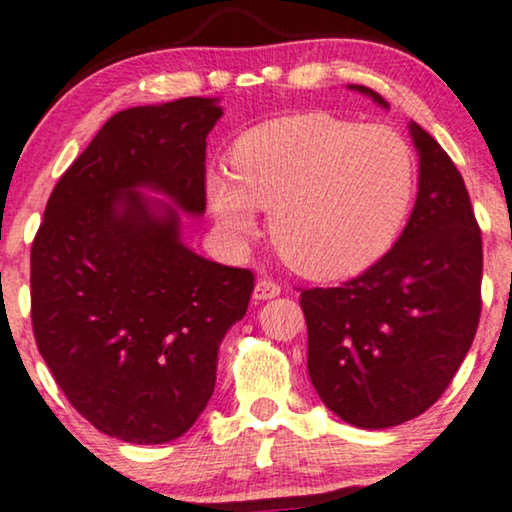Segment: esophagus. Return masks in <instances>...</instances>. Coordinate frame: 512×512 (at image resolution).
<instances>
[{"mask_svg":"<svg viewBox=\"0 0 512 512\" xmlns=\"http://www.w3.org/2000/svg\"><path fill=\"white\" fill-rule=\"evenodd\" d=\"M281 295V285L271 281V278H262V281H257L255 290H252V299L255 302H264V299H274Z\"/></svg>","mask_w":512,"mask_h":512,"instance_id":"obj_1","label":"esophagus"}]
</instances>
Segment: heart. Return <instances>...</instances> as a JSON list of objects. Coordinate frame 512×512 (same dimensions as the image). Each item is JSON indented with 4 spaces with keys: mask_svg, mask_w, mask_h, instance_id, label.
<instances>
[{
    "mask_svg": "<svg viewBox=\"0 0 512 512\" xmlns=\"http://www.w3.org/2000/svg\"><path fill=\"white\" fill-rule=\"evenodd\" d=\"M231 177L206 175V201L231 236H250L255 210L292 269L337 281L379 262L412 210L417 168L393 128L360 126L325 112L292 114L243 133Z\"/></svg>",
    "mask_w": 512,
    "mask_h": 512,
    "instance_id": "obj_1",
    "label": "heart"
}]
</instances>
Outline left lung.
I'll list each match as a JSON object with an SVG mask.
<instances>
[{
  "instance_id": "8db88e82",
  "label": "left lung",
  "mask_w": 512,
  "mask_h": 512,
  "mask_svg": "<svg viewBox=\"0 0 512 512\" xmlns=\"http://www.w3.org/2000/svg\"><path fill=\"white\" fill-rule=\"evenodd\" d=\"M349 88L388 109L372 88ZM407 128L419 192L403 234L353 281L302 292L313 388L346 424L374 431L419 417L445 393L482 306V236L463 177L424 128Z\"/></svg>"
}]
</instances>
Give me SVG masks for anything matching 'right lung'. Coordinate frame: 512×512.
<instances>
[{
	"label": "right lung",
	"mask_w": 512,
	"mask_h": 512,
	"mask_svg": "<svg viewBox=\"0 0 512 512\" xmlns=\"http://www.w3.org/2000/svg\"><path fill=\"white\" fill-rule=\"evenodd\" d=\"M222 114L217 98L114 114L58 180L32 243L39 353L81 417L133 445L194 426L255 285L182 241V215L206 213V138Z\"/></svg>",
	"instance_id": "1"
}]
</instances>
